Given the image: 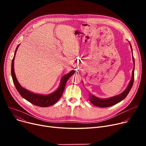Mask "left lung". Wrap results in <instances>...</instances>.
I'll use <instances>...</instances> for the list:
<instances>
[{
    "label": "left lung",
    "mask_w": 146,
    "mask_h": 146,
    "mask_svg": "<svg viewBox=\"0 0 146 146\" xmlns=\"http://www.w3.org/2000/svg\"><path fill=\"white\" fill-rule=\"evenodd\" d=\"M129 45H130V47H131V51H132V52H133L131 45L130 43H129ZM133 62H134V64H135L134 58L133 57ZM134 67L133 70V75H132L131 79V80H130V82L129 83L128 87L125 90L124 92H122V94H121L119 95L113 96V97H112V98H108V99L98 98H97V97H96V96H95L92 95H91L90 93H89L90 102L93 105H94L96 106L101 107V108H106V107H110V106H111L115 105V104L119 103V102H121V101L123 100V99H125L126 98V96L128 95V93L129 92L130 90H131V89L133 86V83H134Z\"/></svg>",
    "instance_id": "left-lung-1"
}]
</instances>
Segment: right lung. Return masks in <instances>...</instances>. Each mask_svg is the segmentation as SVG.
<instances>
[{"label":"right lung","instance_id":"1","mask_svg":"<svg viewBox=\"0 0 146 146\" xmlns=\"http://www.w3.org/2000/svg\"><path fill=\"white\" fill-rule=\"evenodd\" d=\"M19 45V44L17 46L16 50L15 51V54L12 59V66H11V74H12L13 82L19 94L21 95V96L22 98L25 99L26 100L28 101V102L38 106L47 107L54 104L59 100L60 98L61 97V96H62L67 81L75 73V70H72L70 73H68V74L63 76L62 79H61V83L59 88H58V89H57V90L54 92L47 95H38V94H35L31 92L28 91V90L23 88L20 85V84L18 82L16 78V76H15V74L14 59H15V54H16V52Z\"/></svg>","mask_w":146,"mask_h":146}]
</instances>
